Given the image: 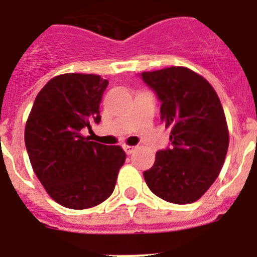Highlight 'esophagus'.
I'll list each match as a JSON object with an SVG mask.
<instances>
[{
    "label": "esophagus",
    "instance_id": "esophagus-1",
    "mask_svg": "<svg viewBox=\"0 0 257 257\" xmlns=\"http://www.w3.org/2000/svg\"><path fill=\"white\" fill-rule=\"evenodd\" d=\"M123 150H124V152H126V154L130 155V154H133L134 152H135L136 147H131V145H124Z\"/></svg>",
    "mask_w": 257,
    "mask_h": 257
}]
</instances>
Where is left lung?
I'll return each instance as SVG.
<instances>
[{"label":"left lung","instance_id":"1","mask_svg":"<svg viewBox=\"0 0 257 257\" xmlns=\"http://www.w3.org/2000/svg\"><path fill=\"white\" fill-rule=\"evenodd\" d=\"M140 77L162 103L161 119L171 128V147L158 150L145 182L166 201L191 204L213 185L227 155L229 134L219 98L204 77L181 66Z\"/></svg>","mask_w":257,"mask_h":257}]
</instances>
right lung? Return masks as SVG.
Segmentation results:
<instances>
[{
  "label": "right lung",
  "mask_w": 257,
  "mask_h": 257,
  "mask_svg": "<svg viewBox=\"0 0 257 257\" xmlns=\"http://www.w3.org/2000/svg\"><path fill=\"white\" fill-rule=\"evenodd\" d=\"M107 80L93 74L53 77L39 91L25 126V147L49 196L69 209H88L112 195L126 154L81 135L99 123Z\"/></svg>",
  "instance_id": "add662e5"
}]
</instances>
